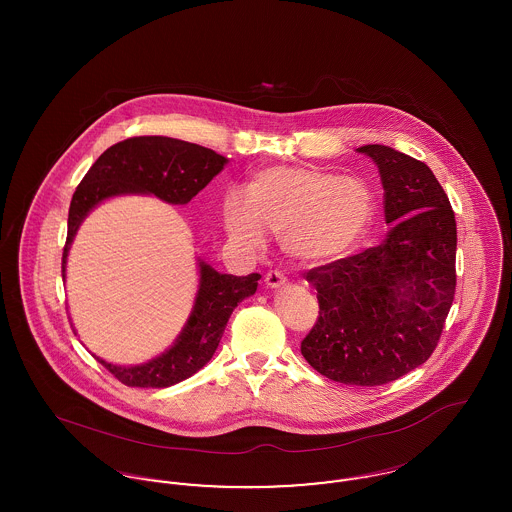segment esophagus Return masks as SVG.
I'll return each instance as SVG.
<instances>
[{
  "instance_id": "obj_1",
  "label": "esophagus",
  "mask_w": 512,
  "mask_h": 512,
  "mask_svg": "<svg viewBox=\"0 0 512 512\" xmlns=\"http://www.w3.org/2000/svg\"><path fill=\"white\" fill-rule=\"evenodd\" d=\"M288 282V278L280 272V270H268L267 276H265V284L267 288H280Z\"/></svg>"
}]
</instances>
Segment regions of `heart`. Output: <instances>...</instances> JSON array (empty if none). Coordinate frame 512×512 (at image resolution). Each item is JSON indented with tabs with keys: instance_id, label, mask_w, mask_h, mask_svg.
I'll list each match as a JSON object with an SVG mask.
<instances>
[{
	"instance_id": "b5f03b06",
	"label": "heart",
	"mask_w": 512,
	"mask_h": 512,
	"mask_svg": "<svg viewBox=\"0 0 512 512\" xmlns=\"http://www.w3.org/2000/svg\"><path fill=\"white\" fill-rule=\"evenodd\" d=\"M374 215L365 182L307 165H272L249 178L247 192L228 190L222 217L228 236L261 249L267 232L295 259L317 265L340 259L363 240Z\"/></svg>"
}]
</instances>
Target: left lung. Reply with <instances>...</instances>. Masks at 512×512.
Here are the masks:
<instances>
[{"label": "left lung", "mask_w": 512, "mask_h": 512, "mask_svg": "<svg viewBox=\"0 0 512 512\" xmlns=\"http://www.w3.org/2000/svg\"><path fill=\"white\" fill-rule=\"evenodd\" d=\"M380 171L386 240L311 268L318 318L305 361L349 386H382L426 363L457 286V222L428 165L388 146L359 147Z\"/></svg>", "instance_id": "8db88e82"}]
</instances>
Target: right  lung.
I'll return each instance as SVG.
<instances>
[{"label":"right lung","instance_id":"add662e5","mask_svg":"<svg viewBox=\"0 0 512 512\" xmlns=\"http://www.w3.org/2000/svg\"><path fill=\"white\" fill-rule=\"evenodd\" d=\"M226 165V157L209 147L167 136H134L105 149L86 172L69 207L67 253L80 222L99 201L121 194H155L184 205L199 194ZM261 274L232 276L199 263V292L182 334L167 353L146 365L117 366L98 359L121 384L130 388H169L207 365L238 303L257 290Z\"/></svg>","mask_w":512,"mask_h":512}]
</instances>
